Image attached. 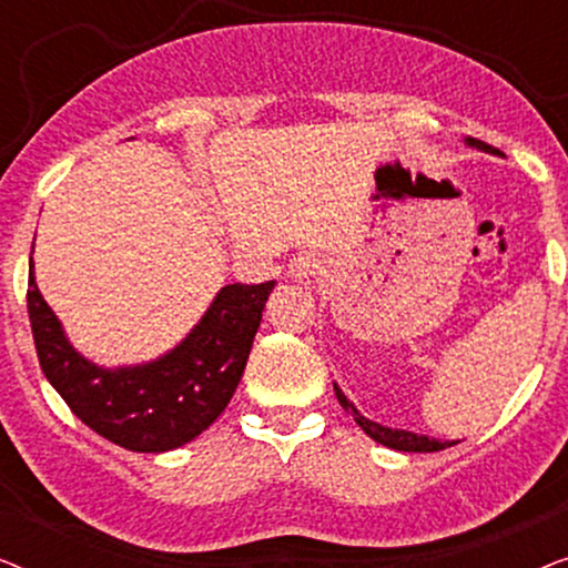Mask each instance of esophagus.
<instances>
[{"instance_id": "obj_1", "label": "esophagus", "mask_w": 568, "mask_h": 568, "mask_svg": "<svg viewBox=\"0 0 568 568\" xmlns=\"http://www.w3.org/2000/svg\"><path fill=\"white\" fill-rule=\"evenodd\" d=\"M323 271V261L315 253H297L290 263V274L300 282H310Z\"/></svg>"}]
</instances>
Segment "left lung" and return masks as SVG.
I'll return each mask as SVG.
<instances>
[{
	"label": "left lung",
	"mask_w": 568,
	"mask_h": 568,
	"mask_svg": "<svg viewBox=\"0 0 568 568\" xmlns=\"http://www.w3.org/2000/svg\"><path fill=\"white\" fill-rule=\"evenodd\" d=\"M465 144L476 146V150H480V152H494L496 154L494 146L480 142V139L468 136V139H465ZM333 390H336V398H338L341 406H344L346 414H352L354 422L364 429V434H367V437H372L375 442H379V445H385L390 449H400V453H439V449L457 445V442H442V439L426 437V434H414V432H406V429H390V426L369 422V418H364L359 410L354 408V403L348 400L344 393H341V387L336 383H333Z\"/></svg>",
	"instance_id": "8db88e82"
}]
</instances>
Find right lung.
Listing matches in <instances>:
<instances>
[{
    "instance_id": "obj_1",
    "label": "right lung",
    "mask_w": 568,
    "mask_h": 568,
    "mask_svg": "<svg viewBox=\"0 0 568 568\" xmlns=\"http://www.w3.org/2000/svg\"><path fill=\"white\" fill-rule=\"evenodd\" d=\"M274 284L222 286L173 352L105 369L69 344L38 290L30 258L28 315L38 362L72 414L100 437L131 453H168L196 439L227 408Z\"/></svg>"
}]
</instances>
